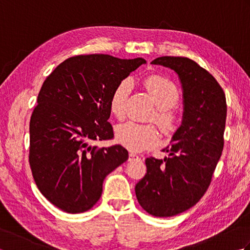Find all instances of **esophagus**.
Wrapping results in <instances>:
<instances>
[{"mask_svg":"<svg viewBox=\"0 0 250 250\" xmlns=\"http://www.w3.org/2000/svg\"><path fill=\"white\" fill-rule=\"evenodd\" d=\"M129 157H130V158H139V156H137L135 152H130V153H129Z\"/></svg>","mask_w":250,"mask_h":250,"instance_id":"obj_1","label":"esophagus"}]
</instances>
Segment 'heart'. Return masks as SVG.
Segmentation results:
<instances>
[{
    "mask_svg": "<svg viewBox=\"0 0 250 250\" xmlns=\"http://www.w3.org/2000/svg\"><path fill=\"white\" fill-rule=\"evenodd\" d=\"M145 86L157 106L153 120L160 126L163 133L167 135L175 133L180 125V117L177 111L173 109L179 101L178 89L171 81L158 75L147 77ZM131 89V81L125 79L117 84L111 93L109 109L116 118H125ZM116 140L119 144L132 151H142L158 144L159 133L151 125H141L128 121L116 126Z\"/></svg>",
    "mask_w": 250,
    "mask_h": 250,
    "instance_id": "obj_1",
    "label": "heart"
}]
</instances>
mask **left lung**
Listing matches in <instances>:
<instances>
[{
  "label": "left lung",
  "instance_id": "obj_1",
  "mask_svg": "<svg viewBox=\"0 0 250 250\" xmlns=\"http://www.w3.org/2000/svg\"><path fill=\"white\" fill-rule=\"evenodd\" d=\"M151 64L171 68L183 89V121L168 157L147 158V173L135 186L140 205L156 217H172L195 205L208 189L224 149L227 102L213 75L193 60L160 57Z\"/></svg>",
  "mask_w": 250,
  "mask_h": 250
}]
</instances>
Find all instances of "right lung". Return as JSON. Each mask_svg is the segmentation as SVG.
<instances>
[{
    "label": "right lung",
    "instance_id": "obj_1",
    "mask_svg": "<svg viewBox=\"0 0 250 250\" xmlns=\"http://www.w3.org/2000/svg\"><path fill=\"white\" fill-rule=\"evenodd\" d=\"M146 61L109 55L68 58L46 78L30 120L29 162L37 188L58 208L83 213L97 203L107 175L129 158L110 140L109 100L117 84Z\"/></svg>",
    "mask_w": 250,
    "mask_h": 250
}]
</instances>
